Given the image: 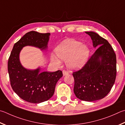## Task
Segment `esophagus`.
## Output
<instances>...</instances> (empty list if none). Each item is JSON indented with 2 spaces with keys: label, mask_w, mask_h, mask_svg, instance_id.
Instances as JSON below:
<instances>
[{
  "label": "esophagus",
  "mask_w": 125,
  "mask_h": 125,
  "mask_svg": "<svg viewBox=\"0 0 125 125\" xmlns=\"http://www.w3.org/2000/svg\"><path fill=\"white\" fill-rule=\"evenodd\" d=\"M63 76H65V75H68V73L67 71H65V70H63Z\"/></svg>",
  "instance_id": "obj_1"
}]
</instances>
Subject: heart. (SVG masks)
<instances>
[{
    "label": "heart",
    "mask_w": 125,
    "mask_h": 125,
    "mask_svg": "<svg viewBox=\"0 0 125 125\" xmlns=\"http://www.w3.org/2000/svg\"><path fill=\"white\" fill-rule=\"evenodd\" d=\"M90 49L82 42L71 39L63 40L55 50L56 55L51 53V62L56 65H60L61 60L66 61V65L71 70L82 68L87 63L90 55ZM59 58L58 59V58Z\"/></svg>",
    "instance_id": "b5f03b06"
}]
</instances>
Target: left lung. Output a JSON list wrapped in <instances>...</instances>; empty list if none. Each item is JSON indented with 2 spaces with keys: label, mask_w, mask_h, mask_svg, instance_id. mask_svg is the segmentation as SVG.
<instances>
[{
  "label": "left lung",
  "mask_w": 125,
  "mask_h": 125,
  "mask_svg": "<svg viewBox=\"0 0 125 125\" xmlns=\"http://www.w3.org/2000/svg\"><path fill=\"white\" fill-rule=\"evenodd\" d=\"M97 48L81 70L73 73L74 92L82 101L92 102L103 98L110 91L116 75V58L107 40L94 31H85Z\"/></svg>",
  "instance_id": "1"
}]
</instances>
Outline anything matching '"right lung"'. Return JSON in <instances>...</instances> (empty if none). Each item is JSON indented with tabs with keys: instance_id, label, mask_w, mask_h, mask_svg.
Returning a JSON list of instances; mask_svg holds the SVG:
<instances>
[{
	"instance_id": "add662e5",
	"label": "right lung",
	"mask_w": 125,
	"mask_h": 125,
	"mask_svg": "<svg viewBox=\"0 0 125 125\" xmlns=\"http://www.w3.org/2000/svg\"><path fill=\"white\" fill-rule=\"evenodd\" d=\"M50 33L35 31L27 33L13 45L9 58L8 69L11 87L20 98L31 103H40L50 99L57 81L63 76L62 71L42 72L39 67L28 69L22 65L20 54L25 46L37 47L47 51Z\"/></svg>"
}]
</instances>
